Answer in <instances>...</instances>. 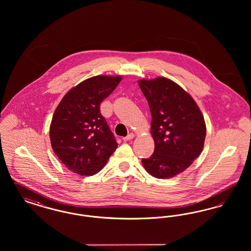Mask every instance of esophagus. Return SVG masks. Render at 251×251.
Instances as JSON below:
<instances>
[{
	"mask_svg": "<svg viewBox=\"0 0 251 251\" xmlns=\"http://www.w3.org/2000/svg\"><path fill=\"white\" fill-rule=\"evenodd\" d=\"M133 137H134V135H133L132 133H129L127 136L123 137L122 139H123V141H130V140H131Z\"/></svg>",
	"mask_w": 251,
	"mask_h": 251,
	"instance_id": "1",
	"label": "esophagus"
}]
</instances>
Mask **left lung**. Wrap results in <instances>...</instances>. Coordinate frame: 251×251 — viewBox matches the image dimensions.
<instances>
[{
	"instance_id": "8db88e82",
	"label": "left lung",
	"mask_w": 251,
	"mask_h": 251,
	"mask_svg": "<svg viewBox=\"0 0 251 251\" xmlns=\"http://www.w3.org/2000/svg\"><path fill=\"white\" fill-rule=\"evenodd\" d=\"M138 84L150 106L155 144L154 152L142 159V164L155 178H171L190 167L202 151V114L191 96L169 79L159 77Z\"/></svg>"
}]
</instances>
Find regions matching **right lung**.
<instances>
[{
  "label": "right lung",
  "instance_id": "obj_1",
  "mask_svg": "<svg viewBox=\"0 0 251 251\" xmlns=\"http://www.w3.org/2000/svg\"><path fill=\"white\" fill-rule=\"evenodd\" d=\"M120 81V76L89 78L72 88L56 108L50 128V144L73 172L94 175L116 151L118 143L100 106Z\"/></svg>",
  "mask_w": 251,
  "mask_h": 251
}]
</instances>
